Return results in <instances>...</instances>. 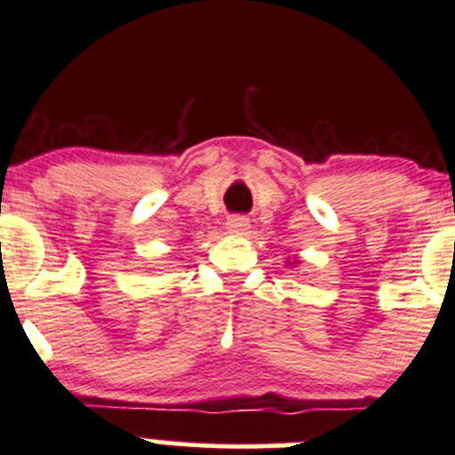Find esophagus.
<instances>
[{
  "label": "esophagus",
  "instance_id": "1",
  "mask_svg": "<svg viewBox=\"0 0 455 455\" xmlns=\"http://www.w3.org/2000/svg\"><path fill=\"white\" fill-rule=\"evenodd\" d=\"M249 228H251L249 220L242 218V215H231V218L227 220V231L231 233V235H246Z\"/></svg>",
  "mask_w": 455,
  "mask_h": 455
}]
</instances>
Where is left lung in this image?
I'll return each mask as SVG.
<instances>
[{"mask_svg": "<svg viewBox=\"0 0 455 455\" xmlns=\"http://www.w3.org/2000/svg\"><path fill=\"white\" fill-rule=\"evenodd\" d=\"M292 264H297V259H295V261H292Z\"/></svg>", "mask_w": 455, "mask_h": 455, "instance_id": "obj_1", "label": "left lung"}]
</instances>
